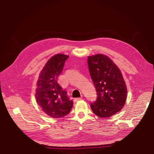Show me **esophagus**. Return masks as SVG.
Instances as JSON below:
<instances>
[{
    "label": "esophagus",
    "instance_id": "esophagus-1",
    "mask_svg": "<svg viewBox=\"0 0 154 154\" xmlns=\"http://www.w3.org/2000/svg\"><path fill=\"white\" fill-rule=\"evenodd\" d=\"M82 97H78V98H75L74 99V101L75 102H78V101H79V100H82Z\"/></svg>",
    "mask_w": 154,
    "mask_h": 154
}]
</instances>
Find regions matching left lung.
Masks as SVG:
<instances>
[{
  "label": "left lung",
  "mask_w": 154,
  "mask_h": 154,
  "mask_svg": "<svg viewBox=\"0 0 154 154\" xmlns=\"http://www.w3.org/2000/svg\"><path fill=\"white\" fill-rule=\"evenodd\" d=\"M88 64L97 94L96 101L90 106L98 117L110 118L122 110L126 101L127 91L122 74L103 54L89 56Z\"/></svg>",
  "instance_id": "obj_1"
}]
</instances>
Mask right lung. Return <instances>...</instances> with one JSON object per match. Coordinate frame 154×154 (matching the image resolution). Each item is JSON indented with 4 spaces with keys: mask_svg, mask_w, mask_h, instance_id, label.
I'll return each instance as SVG.
<instances>
[{
    "mask_svg": "<svg viewBox=\"0 0 154 154\" xmlns=\"http://www.w3.org/2000/svg\"><path fill=\"white\" fill-rule=\"evenodd\" d=\"M68 57L64 54H56L51 57L40 72L36 83V102L43 112L54 118L69 114L73 106L72 100L57 83V78L63 72Z\"/></svg>",
    "mask_w": 154,
    "mask_h": 154,
    "instance_id": "1",
    "label": "right lung"
}]
</instances>
